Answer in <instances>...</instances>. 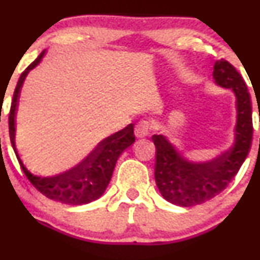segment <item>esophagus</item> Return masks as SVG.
Segmentation results:
<instances>
[{
    "label": "esophagus",
    "instance_id": "34e87169",
    "mask_svg": "<svg viewBox=\"0 0 260 260\" xmlns=\"http://www.w3.org/2000/svg\"><path fill=\"white\" fill-rule=\"evenodd\" d=\"M151 129H152V125L148 120H146V119L140 120V122H138L135 127L136 137H138V138L147 137V136L151 133Z\"/></svg>",
    "mask_w": 260,
    "mask_h": 260
}]
</instances>
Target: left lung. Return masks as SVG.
I'll use <instances>...</instances> for the list:
<instances>
[{
  "mask_svg": "<svg viewBox=\"0 0 260 260\" xmlns=\"http://www.w3.org/2000/svg\"><path fill=\"white\" fill-rule=\"evenodd\" d=\"M212 77L216 84L230 88L237 96L234 146L212 161L198 164L186 159L164 135L152 137L156 146L157 187L167 201L183 208L206 203L224 191L245 161L253 140L250 94L242 75L229 61L220 59L215 61Z\"/></svg>",
  "mask_w": 260,
  "mask_h": 260,
  "instance_id": "left-lung-1",
  "label": "left lung"
}]
</instances>
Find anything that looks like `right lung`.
Wrapping results in <instances>:
<instances>
[{
	"mask_svg": "<svg viewBox=\"0 0 260 260\" xmlns=\"http://www.w3.org/2000/svg\"><path fill=\"white\" fill-rule=\"evenodd\" d=\"M44 54L45 51L41 52L38 59L26 68L17 81L9 115L10 140H11V145L14 147V151L16 153L18 164H20L23 174L26 175L27 180L32 183L36 190L54 201L68 204V205H84V204H89L96 200L103 195L112 179V174H113L118 157L136 141L135 133H133L135 124L127 125L122 131L102 141L89 153V156L84 158V161H81L79 165L73 167L69 171L51 177H41L31 174L23 166L16 151V146H15V122H16L15 117H16L18 96H20L23 80H25L27 73L40 62Z\"/></svg>",
	"mask_w": 260,
	"mask_h": 260,
	"instance_id": "add662e5",
	"label": "right lung"
}]
</instances>
